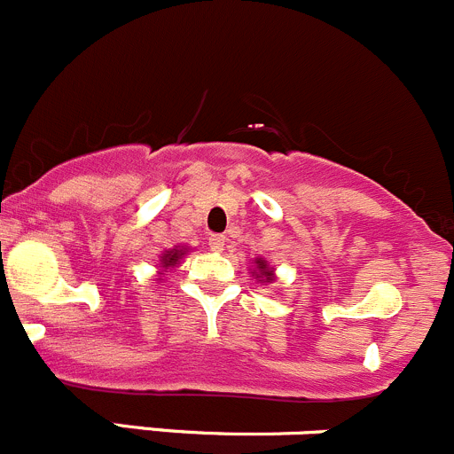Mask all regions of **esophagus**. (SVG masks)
<instances>
[{"mask_svg":"<svg viewBox=\"0 0 454 454\" xmlns=\"http://www.w3.org/2000/svg\"><path fill=\"white\" fill-rule=\"evenodd\" d=\"M225 240L227 238L223 236V233H212V236H209V247H212V251H223Z\"/></svg>","mask_w":454,"mask_h":454,"instance_id":"1","label":"esophagus"}]
</instances>
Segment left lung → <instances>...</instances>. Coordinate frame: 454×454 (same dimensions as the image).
I'll return each mask as SVG.
<instances>
[{"mask_svg": "<svg viewBox=\"0 0 454 454\" xmlns=\"http://www.w3.org/2000/svg\"><path fill=\"white\" fill-rule=\"evenodd\" d=\"M254 264H255V269H254V271H251V273H254V276L258 278L260 282H271V280H273V269L269 267L267 260L255 258Z\"/></svg>", "mask_w": 454, "mask_h": 454, "instance_id": "8db88e82", "label": "left lung"}]
</instances>
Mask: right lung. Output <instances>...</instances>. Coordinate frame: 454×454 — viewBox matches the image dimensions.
Here are the masks:
<instances>
[{
    "label": "right lung",
    "instance_id": "right-lung-1",
    "mask_svg": "<svg viewBox=\"0 0 454 454\" xmlns=\"http://www.w3.org/2000/svg\"><path fill=\"white\" fill-rule=\"evenodd\" d=\"M187 249H172V251H165L163 255H160V267L163 269H169V267H176L178 262H181V258L185 255Z\"/></svg>",
    "mask_w": 454,
    "mask_h": 454
}]
</instances>
